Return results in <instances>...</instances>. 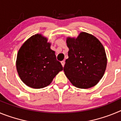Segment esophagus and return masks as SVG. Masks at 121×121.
Instances as JSON below:
<instances>
[{
  "mask_svg": "<svg viewBox=\"0 0 121 121\" xmlns=\"http://www.w3.org/2000/svg\"><path fill=\"white\" fill-rule=\"evenodd\" d=\"M65 61L64 60H62V61H61V64H62V67H64V65H65Z\"/></svg>",
  "mask_w": 121,
  "mask_h": 121,
  "instance_id": "34e87169",
  "label": "esophagus"
}]
</instances>
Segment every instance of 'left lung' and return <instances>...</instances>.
Segmentation results:
<instances>
[{
    "label": "left lung",
    "instance_id": "8db88e82",
    "mask_svg": "<svg viewBox=\"0 0 121 121\" xmlns=\"http://www.w3.org/2000/svg\"><path fill=\"white\" fill-rule=\"evenodd\" d=\"M69 51L64 71L74 86L89 88L96 85L107 67L105 51L96 37L86 33H80L76 39L68 37Z\"/></svg>",
    "mask_w": 121,
    "mask_h": 121
}]
</instances>
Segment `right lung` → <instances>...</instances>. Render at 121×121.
Listing matches in <instances>:
<instances>
[{"label": "right lung", "mask_w": 121, "mask_h": 121, "mask_svg": "<svg viewBox=\"0 0 121 121\" xmlns=\"http://www.w3.org/2000/svg\"><path fill=\"white\" fill-rule=\"evenodd\" d=\"M50 45L47 38L37 34L28 39L18 51L17 70L27 86L33 88L45 87L63 70Z\"/></svg>", "instance_id": "right-lung-1"}]
</instances>
